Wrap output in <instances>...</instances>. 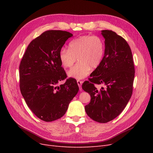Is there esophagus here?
Instances as JSON below:
<instances>
[{"mask_svg":"<svg viewBox=\"0 0 153 153\" xmlns=\"http://www.w3.org/2000/svg\"><path fill=\"white\" fill-rule=\"evenodd\" d=\"M76 82H77V84H78V87H79V88H80V90L81 91L82 90V84L83 82L82 80H77Z\"/></svg>","mask_w":153,"mask_h":153,"instance_id":"34e87169","label":"esophagus"}]
</instances>
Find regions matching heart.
Returning a JSON list of instances; mask_svg holds the SVG:
<instances>
[{
	"mask_svg": "<svg viewBox=\"0 0 153 153\" xmlns=\"http://www.w3.org/2000/svg\"><path fill=\"white\" fill-rule=\"evenodd\" d=\"M105 53L103 40L98 36H82L71 41L69 50L62 48L59 58L64 68H71L78 59V63L68 72V75L82 79L89 75L91 68H97Z\"/></svg>",
	"mask_w": 153,
	"mask_h": 153,
	"instance_id": "1",
	"label": "heart"
}]
</instances>
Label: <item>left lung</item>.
<instances>
[{"label": "left lung", "instance_id": "left-lung-1", "mask_svg": "<svg viewBox=\"0 0 153 153\" xmlns=\"http://www.w3.org/2000/svg\"><path fill=\"white\" fill-rule=\"evenodd\" d=\"M105 55L100 66L82 84L91 95L85 106L88 116L100 123L112 121L121 114L131 98L135 67L130 47L123 37L110 30H103ZM96 85H102L100 89Z\"/></svg>", "mask_w": 153, "mask_h": 153}]
</instances>
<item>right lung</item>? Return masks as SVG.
<instances>
[{"mask_svg": "<svg viewBox=\"0 0 153 153\" xmlns=\"http://www.w3.org/2000/svg\"><path fill=\"white\" fill-rule=\"evenodd\" d=\"M70 32L49 30L32 40L19 67L20 89L25 102L37 117L50 122L62 117L79 90L76 80L67 78L59 53Z\"/></svg>", "mask_w": 153, "mask_h": 153, "instance_id": "add662e5", "label": "right lung"}]
</instances>
